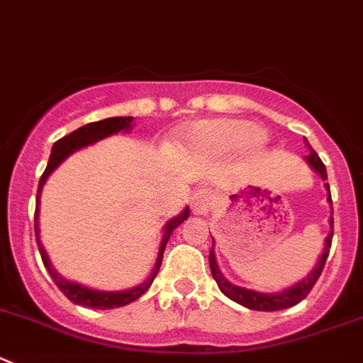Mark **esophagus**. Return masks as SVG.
Segmentation results:
<instances>
[{
    "mask_svg": "<svg viewBox=\"0 0 363 363\" xmlns=\"http://www.w3.org/2000/svg\"><path fill=\"white\" fill-rule=\"evenodd\" d=\"M213 204H215V199L206 189H201L191 197V211L195 215H208L213 209Z\"/></svg>",
    "mask_w": 363,
    "mask_h": 363,
    "instance_id": "1",
    "label": "esophagus"
}]
</instances>
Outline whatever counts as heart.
<instances>
[{
	"mask_svg": "<svg viewBox=\"0 0 363 363\" xmlns=\"http://www.w3.org/2000/svg\"><path fill=\"white\" fill-rule=\"evenodd\" d=\"M188 135L199 148L215 154H231L238 148L256 154L267 145V134L262 128H252L249 121L233 118L201 121L189 128Z\"/></svg>",
	"mask_w": 363,
	"mask_h": 363,
	"instance_id": "obj_1",
	"label": "heart"
}]
</instances>
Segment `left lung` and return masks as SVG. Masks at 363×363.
Returning a JSON list of instances; mask_svg holds the SVG:
<instances>
[{"mask_svg":"<svg viewBox=\"0 0 363 363\" xmlns=\"http://www.w3.org/2000/svg\"><path fill=\"white\" fill-rule=\"evenodd\" d=\"M304 147H308L310 154L304 155L308 164L311 166V170H315L317 174L323 177V181H326L328 174H326V166L324 162L320 161V157L317 155V152L310 147L308 140L304 138ZM328 189V202L331 204V193H330V184H324ZM213 238V236H211ZM331 240H333V208H331V216H330V233H328L326 240H324V249L323 254H320L319 262L317 265L313 267L310 274H308L304 279H301L299 283L292 284L290 289L283 290V292H276V294H265V292H256V290L250 289H243V286H238V284H233L231 281H228L223 277V274L220 272L218 263H216V256H215V240H213V247L211 252H209V267H211V274L215 277L216 284H218V289L222 290L223 296H228L229 299H233L235 303L242 304V306L249 308V310H256V311H277V310H284V308L296 306L297 303L304 299V297L310 294V290L313 289V284L317 283L319 279L320 272H323L324 265H326L328 254H330V247H331Z\"/></svg>","mask_w":363,"mask_h":363,"instance_id":"left-lung-1","label":"left lung"}]
</instances>
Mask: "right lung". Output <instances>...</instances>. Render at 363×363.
I'll list each match as a JSON object with an SVG mask.
<instances>
[{
  "label": "right lung",
  "instance_id": "add662e5",
  "mask_svg": "<svg viewBox=\"0 0 363 363\" xmlns=\"http://www.w3.org/2000/svg\"><path fill=\"white\" fill-rule=\"evenodd\" d=\"M132 116H116V118H107V120H101V121H94V123H87L84 127L77 128L73 130L71 134L64 135L60 138L57 143H53L52 148V154H50L48 159V164H46V170L44 174L40 175V181H39V188H37V199H35V240H37V247H39V252H40V258H43L44 267L46 270L50 272L52 279L55 281V284L59 286L60 292L74 304H80V306H86V308H96V310H111V308H120L125 306V304L132 303V301L140 299L148 289H150L152 281L155 279L159 272V267H161L162 262V254H164L166 249V243L170 240L172 233L184 222L186 218L189 216V208H184L177 216H174L172 220H168L162 229V240H161V245H159V252H157V259H155V265L152 269V274L148 276L147 281H143L141 284L134 286V289H128V290H120V292H105V290H94V289H87L84 284L80 283H74V281L66 279V277L60 276L59 272L55 270V267L52 265L50 262V256L44 249L43 242H40V229H39V206H40V193H43L44 184L48 181L50 175L53 174L57 166L64 161V159L69 157L73 152L77 150H82V148L89 147V145H94L96 141L104 140V138H109V135L118 134V132H128L132 130Z\"/></svg>",
  "mask_w": 363,
  "mask_h": 363
}]
</instances>
